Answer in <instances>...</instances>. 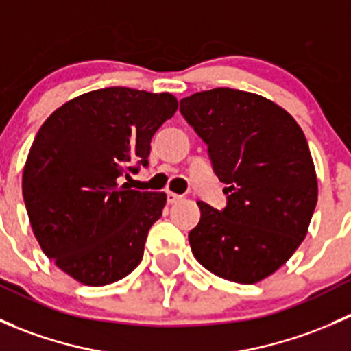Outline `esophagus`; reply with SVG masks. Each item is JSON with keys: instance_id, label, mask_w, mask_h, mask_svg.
<instances>
[{"instance_id": "esophagus-1", "label": "esophagus", "mask_w": 351, "mask_h": 351, "mask_svg": "<svg viewBox=\"0 0 351 351\" xmlns=\"http://www.w3.org/2000/svg\"><path fill=\"white\" fill-rule=\"evenodd\" d=\"M166 198H168V204L173 205V204H178V202L182 200V195H176V193L169 192L168 195H166Z\"/></svg>"}]
</instances>
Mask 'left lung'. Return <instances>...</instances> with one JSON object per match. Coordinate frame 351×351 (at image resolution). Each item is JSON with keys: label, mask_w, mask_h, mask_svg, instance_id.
<instances>
[{"label": "left lung", "mask_w": 351, "mask_h": 351, "mask_svg": "<svg viewBox=\"0 0 351 351\" xmlns=\"http://www.w3.org/2000/svg\"><path fill=\"white\" fill-rule=\"evenodd\" d=\"M226 183L222 210L205 202L189 234L193 256L217 277L256 284L304 241L317 202L313 156L299 123L268 98L214 88L180 101Z\"/></svg>", "instance_id": "obj_1"}]
</instances>
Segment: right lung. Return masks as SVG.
<instances>
[{
	"instance_id": "add662e5",
	"label": "right lung",
	"mask_w": 351,
	"mask_h": 351,
	"mask_svg": "<svg viewBox=\"0 0 351 351\" xmlns=\"http://www.w3.org/2000/svg\"><path fill=\"white\" fill-rule=\"evenodd\" d=\"M176 108L169 93L104 88L69 100L38 129L23 168L25 207L42 251L74 280L113 284L143 260L166 193L120 180L147 166L151 139Z\"/></svg>"
}]
</instances>
